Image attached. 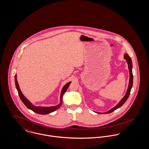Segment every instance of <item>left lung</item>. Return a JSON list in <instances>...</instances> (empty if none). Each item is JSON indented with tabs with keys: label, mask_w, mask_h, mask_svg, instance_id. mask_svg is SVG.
I'll use <instances>...</instances> for the list:
<instances>
[{
	"label": "left lung",
	"mask_w": 149,
	"mask_h": 149,
	"mask_svg": "<svg viewBox=\"0 0 149 149\" xmlns=\"http://www.w3.org/2000/svg\"><path fill=\"white\" fill-rule=\"evenodd\" d=\"M124 58L125 59H126V62L127 63L128 65V69H129V85H128V87L127 89V91H126V94L124 96V97L120 100V102L118 103L115 107H113V108H112L111 109H110L109 111L104 112V113H100V112H96L97 113H100V114H107V113H110L113 111H115L116 109L119 108L120 107H121L124 103H125L127 99H128L129 95H130V91L131 89L132 88L133 86V73H132V68H133V64H132V59L129 56V55L125 53L124 55Z\"/></svg>",
	"instance_id": "1"
}]
</instances>
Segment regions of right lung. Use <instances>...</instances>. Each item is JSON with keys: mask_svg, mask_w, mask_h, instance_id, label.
<instances>
[{"mask_svg": "<svg viewBox=\"0 0 149 149\" xmlns=\"http://www.w3.org/2000/svg\"><path fill=\"white\" fill-rule=\"evenodd\" d=\"M15 85H16V89L18 91L19 97H20L21 100L22 101V102L24 104V105L28 109L32 110L35 113L40 114V115H46V114H49L50 113H52V112L56 111L61 106V105L62 104L63 95L67 91V90L69 87V85L71 83V81H70L63 86V87L62 90V91H61V96H60V103L58 105H56V106H53V107H36V106H34L24 96L23 93L22 92L20 89V87H19L17 80V75H16V74H15Z\"/></svg>", "mask_w": 149, "mask_h": 149, "instance_id": "right-lung-1", "label": "right lung"}]
</instances>
